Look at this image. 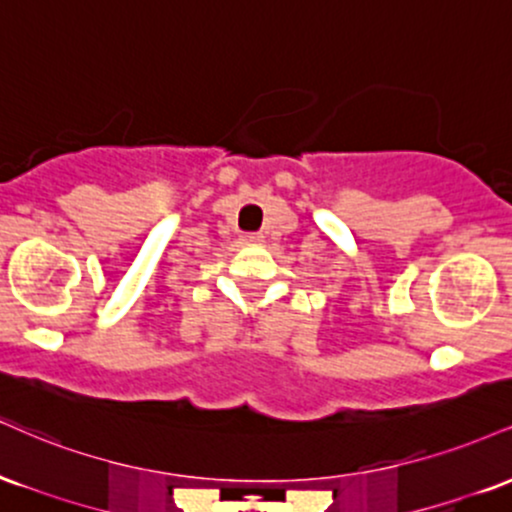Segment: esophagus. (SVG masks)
I'll list each match as a JSON object with an SVG mask.
<instances>
[{
  "mask_svg": "<svg viewBox=\"0 0 512 512\" xmlns=\"http://www.w3.org/2000/svg\"><path fill=\"white\" fill-rule=\"evenodd\" d=\"M240 243H243V245H257V243H262V236H260V233H243V236H240Z\"/></svg>",
  "mask_w": 512,
  "mask_h": 512,
  "instance_id": "34e87169",
  "label": "esophagus"
}]
</instances>
